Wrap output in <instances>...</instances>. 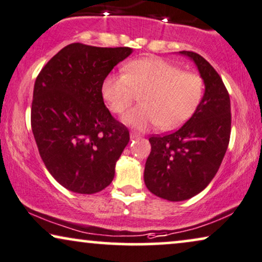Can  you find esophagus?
Segmentation results:
<instances>
[{
  "instance_id": "obj_1",
  "label": "esophagus",
  "mask_w": 262,
  "mask_h": 262,
  "mask_svg": "<svg viewBox=\"0 0 262 262\" xmlns=\"http://www.w3.org/2000/svg\"><path fill=\"white\" fill-rule=\"evenodd\" d=\"M130 137H131V139H135V138H138V137H139V135H137V134H134V132H131Z\"/></svg>"
}]
</instances>
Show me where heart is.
Listing matches in <instances>:
<instances>
[{"mask_svg":"<svg viewBox=\"0 0 262 262\" xmlns=\"http://www.w3.org/2000/svg\"><path fill=\"white\" fill-rule=\"evenodd\" d=\"M136 91H145L143 104L124 117L128 125L144 130L160 125L162 130L181 127L199 110L205 81L168 61L145 57L128 63L126 73L110 74L102 84V95L114 113H124L134 103Z\"/></svg>","mask_w":262,"mask_h":262,"instance_id":"b5f03b06","label":"heart"}]
</instances>
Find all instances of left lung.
Returning a JSON list of instances; mask_svg holds the SVG:
<instances>
[{"label":"left lung","instance_id":"1","mask_svg":"<svg viewBox=\"0 0 262 262\" xmlns=\"http://www.w3.org/2000/svg\"><path fill=\"white\" fill-rule=\"evenodd\" d=\"M198 66L205 95L189 121L172 134L151 136L144 183L158 198L184 201L201 192L216 174L231 134V104L223 79L206 59L181 52Z\"/></svg>","mask_w":262,"mask_h":262}]
</instances>
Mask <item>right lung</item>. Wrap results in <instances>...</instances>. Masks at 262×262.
<instances>
[{
	"instance_id": "add662e5",
	"label": "right lung",
	"mask_w": 262,
	"mask_h": 262,
	"mask_svg": "<svg viewBox=\"0 0 262 262\" xmlns=\"http://www.w3.org/2000/svg\"><path fill=\"white\" fill-rule=\"evenodd\" d=\"M132 53L72 43L36 78L31 127L50 174L70 191L95 193L111 184L115 164L130 141L102 97V84Z\"/></svg>"
}]
</instances>
